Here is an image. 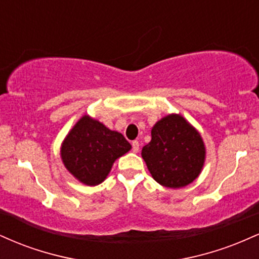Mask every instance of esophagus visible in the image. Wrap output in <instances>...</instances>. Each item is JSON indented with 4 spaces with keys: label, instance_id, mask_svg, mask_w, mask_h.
<instances>
[{
    "label": "esophagus",
    "instance_id": "obj_1",
    "mask_svg": "<svg viewBox=\"0 0 259 259\" xmlns=\"http://www.w3.org/2000/svg\"><path fill=\"white\" fill-rule=\"evenodd\" d=\"M132 146H133V152H135V153L139 152V148H140L139 141H133Z\"/></svg>",
    "mask_w": 259,
    "mask_h": 259
}]
</instances>
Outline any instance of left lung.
I'll return each instance as SVG.
<instances>
[{"label":"left lung","instance_id":"obj_1","mask_svg":"<svg viewBox=\"0 0 259 259\" xmlns=\"http://www.w3.org/2000/svg\"><path fill=\"white\" fill-rule=\"evenodd\" d=\"M151 141L141 156L151 175L162 186L179 189L198 177L206 158L200 133L180 114H169L157 121Z\"/></svg>","mask_w":259,"mask_h":259}]
</instances>
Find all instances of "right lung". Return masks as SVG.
<instances>
[{"mask_svg": "<svg viewBox=\"0 0 259 259\" xmlns=\"http://www.w3.org/2000/svg\"><path fill=\"white\" fill-rule=\"evenodd\" d=\"M132 145L118 132L84 115L73 126L61 147L65 168L80 183L99 185L111 171L117 158L130 151Z\"/></svg>", "mask_w": 259, "mask_h": 259, "instance_id": "1", "label": "right lung"}]
</instances>
